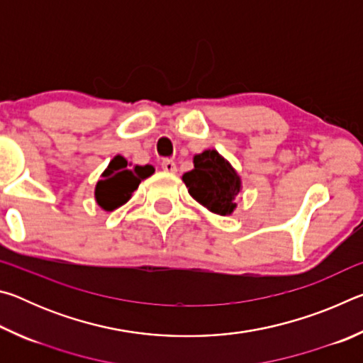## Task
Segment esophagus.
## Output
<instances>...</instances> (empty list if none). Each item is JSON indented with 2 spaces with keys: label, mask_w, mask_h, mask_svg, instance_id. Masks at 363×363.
<instances>
[{
  "label": "esophagus",
  "mask_w": 363,
  "mask_h": 363,
  "mask_svg": "<svg viewBox=\"0 0 363 363\" xmlns=\"http://www.w3.org/2000/svg\"><path fill=\"white\" fill-rule=\"evenodd\" d=\"M162 168L167 171V173H171V174H174L176 171H177V168H176V163L173 162V160H163L162 162Z\"/></svg>",
  "instance_id": "1"
}]
</instances>
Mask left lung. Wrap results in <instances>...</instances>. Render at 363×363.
Wrapping results in <instances>:
<instances>
[{
	"mask_svg": "<svg viewBox=\"0 0 363 363\" xmlns=\"http://www.w3.org/2000/svg\"><path fill=\"white\" fill-rule=\"evenodd\" d=\"M192 199L219 216H230L242 192V179L235 168L218 150L208 149L194 157V169L182 176Z\"/></svg>",
	"mask_w": 363,
	"mask_h": 363,
	"instance_id": "8db88e82",
	"label": "left lung"
}]
</instances>
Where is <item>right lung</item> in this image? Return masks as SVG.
<instances>
[{
  "mask_svg": "<svg viewBox=\"0 0 363 363\" xmlns=\"http://www.w3.org/2000/svg\"><path fill=\"white\" fill-rule=\"evenodd\" d=\"M155 173L152 164H133L121 155H115L110 160L108 167L101 174V181H97L94 189L96 203L104 211H113L121 205H125L131 199L134 190L139 187L143 179Z\"/></svg>",
  "mask_w": 363,
  "mask_h": 363,
  "instance_id": "right-lung-1",
  "label": "right lung"
}]
</instances>
